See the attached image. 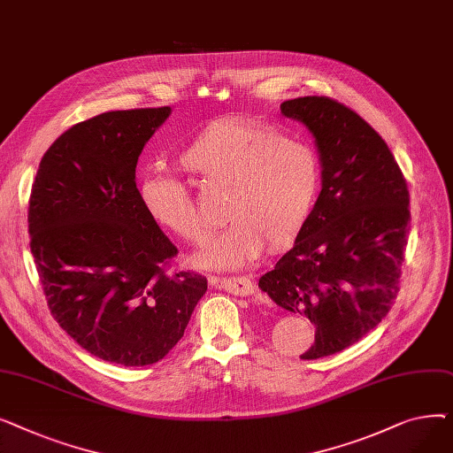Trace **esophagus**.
I'll return each instance as SVG.
<instances>
[{"instance_id": "obj_1", "label": "esophagus", "mask_w": 453, "mask_h": 453, "mask_svg": "<svg viewBox=\"0 0 453 453\" xmlns=\"http://www.w3.org/2000/svg\"><path fill=\"white\" fill-rule=\"evenodd\" d=\"M219 287L234 296H250L255 292L253 282L248 277H222L217 280Z\"/></svg>"}]
</instances>
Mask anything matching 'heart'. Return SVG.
I'll return each instance as SVG.
<instances>
[{"instance_id": "b5f03b06", "label": "heart", "mask_w": 453, "mask_h": 453, "mask_svg": "<svg viewBox=\"0 0 453 453\" xmlns=\"http://www.w3.org/2000/svg\"><path fill=\"white\" fill-rule=\"evenodd\" d=\"M196 181L226 190L224 211L231 219L198 255L211 268H236L253 260L265 244H292L314 211L321 171L316 152L272 128L236 119L209 123L178 156ZM139 200L161 227L188 242H202L209 222L188 187L161 173L139 180Z\"/></svg>"}]
</instances>
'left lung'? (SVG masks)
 <instances>
[{"label":"left lung","mask_w":453,"mask_h":453,"mask_svg":"<svg viewBox=\"0 0 453 453\" xmlns=\"http://www.w3.org/2000/svg\"><path fill=\"white\" fill-rule=\"evenodd\" d=\"M316 139L321 193L294 248L258 279L284 311L316 325L301 360L336 354L382 321L398 294L410 233V193L388 142L345 104L299 97L280 104Z\"/></svg>","instance_id":"8db88e82"}]
</instances>
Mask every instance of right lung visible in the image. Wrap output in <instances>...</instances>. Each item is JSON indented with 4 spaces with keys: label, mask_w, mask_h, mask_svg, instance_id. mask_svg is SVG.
Masks as SVG:
<instances>
[{
    "label": "right lung",
    "mask_w": 453,
    "mask_h": 453,
    "mask_svg": "<svg viewBox=\"0 0 453 453\" xmlns=\"http://www.w3.org/2000/svg\"><path fill=\"white\" fill-rule=\"evenodd\" d=\"M169 106L117 110L65 130L29 200L31 253L50 311L82 349L150 365L181 340L207 279L171 270L176 246L139 200L137 159Z\"/></svg>",
    "instance_id": "right-lung-1"
}]
</instances>
